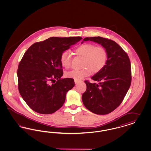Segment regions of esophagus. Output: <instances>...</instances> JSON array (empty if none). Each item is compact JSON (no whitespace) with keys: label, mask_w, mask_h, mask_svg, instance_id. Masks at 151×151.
<instances>
[{"label":"esophagus","mask_w":151,"mask_h":151,"mask_svg":"<svg viewBox=\"0 0 151 151\" xmlns=\"http://www.w3.org/2000/svg\"><path fill=\"white\" fill-rule=\"evenodd\" d=\"M79 81H80L79 80H75V84H78V83H79Z\"/></svg>","instance_id":"34e87169"}]
</instances>
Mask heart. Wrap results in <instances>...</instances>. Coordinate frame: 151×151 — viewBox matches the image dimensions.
I'll return each instance as SVG.
<instances>
[{
    "label": "heart",
    "instance_id": "heart-1",
    "mask_svg": "<svg viewBox=\"0 0 151 151\" xmlns=\"http://www.w3.org/2000/svg\"><path fill=\"white\" fill-rule=\"evenodd\" d=\"M75 51L76 55L84 58L82 63L83 68L67 72L66 76L68 78L78 80H81L92 73H97L100 72L106 65L108 52L103 46H96L93 43H84L78 47ZM60 62L66 69L71 67L72 56L69 51H64L61 54Z\"/></svg>",
    "mask_w": 151,
    "mask_h": 151
}]
</instances>
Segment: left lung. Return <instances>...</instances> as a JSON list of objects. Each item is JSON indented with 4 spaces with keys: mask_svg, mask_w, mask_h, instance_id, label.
Returning <instances> with one entry per match:
<instances>
[{
    "mask_svg": "<svg viewBox=\"0 0 151 151\" xmlns=\"http://www.w3.org/2000/svg\"><path fill=\"white\" fill-rule=\"evenodd\" d=\"M83 41L101 44L108 52L105 67L91 79L100 81L91 83L85 80L86 90L82 95L86 108L96 114L104 115L114 111L122 103L131 83L129 57L115 41L101 37H86Z\"/></svg>",
    "mask_w": 151,
    "mask_h": 151,
    "instance_id": "8db88e82",
    "label": "left lung"
}]
</instances>
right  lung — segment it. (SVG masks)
I'll use <instances>...</instances> for the list:
<instances>
[{
	"label": "right lung",
	"mask_w": 151,
	"mask_h": 151,
	"mask_svg": "<svg viewBox=\"0 0 151 151\" xmlns=\"http://www.w3.org/2000/svg\"><path fill=\"white\" fill-rule=\"evenodd\" d=\"M81 39L53 37L33 43L26 51L18 66V89L33 111L50 114L63 106L66 93L75 82L72 78H61L60 55Z\"/></svg>",
	"instance_id": "obj_1"
}]
</instances>
